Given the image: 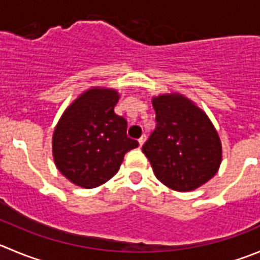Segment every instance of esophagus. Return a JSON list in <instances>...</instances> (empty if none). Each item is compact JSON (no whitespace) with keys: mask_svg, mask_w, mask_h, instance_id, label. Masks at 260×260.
I'll return each instance as SVG.
<instances>
[{"mask_svg":"<svg viewBox=\"0 0 260 260\" xmlns=\"http://www.w3.org/2000/svg\"><path fill=\"white\" fill-rule=\"evenodd\" d=\"M145 140H147V137H145V135H142V137L139 138V140H138V142H139V145H140V147H142V145L144 144Z\"/></svg>","mask_w":260,"mask_h":260,"instance_id":"34e87169","label":"esophagus"}]
</instances>
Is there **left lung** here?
I'll return each instance as SVG.
<instances>
[{
	"label": "left lung",
	"instance_id": "obj_1",
	"mask_svg": "<svg viewBox=\"0 0 260 260\" xmlns=\"http://www.w3.org/2000/svg\"><path fill=\"white\" fill-rule=\"evenodd\" d=\"M154 132L142 150L155 177L176 191H191L217 174L222 145L208 116L181 94H162L152 101Z\"/></svg>",
	"mask_w": 260,
	"mask_h": 260
}]
</instances>
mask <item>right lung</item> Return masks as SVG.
<instances>
[{
    "instance_id": "add662e5",
    "label": "right lung",
    "mask_w": 260,
    "mask_h": 260,
    "mask_svg": "<svg viewBox=\"0 0 260 260\" xmlns=\"http://www.w3.org/2000/svg\"><path fill=\"white\" fill-rule=\"evenodd\" d=\"M118 93L91 88L61 116L52 138L58 171L78 186L93 189L115 176L123 155L139 143L126 135L127 121L115 113Z\"/></svg>"
}]
</instances>
